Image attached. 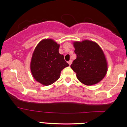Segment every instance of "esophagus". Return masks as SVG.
Listing matches in <instances>:
<instances>
[{
    "label": "esophagus",
    "instance_id": "34e87169",
    "mask_svg": "<svg viewBox=\"0 0 127 127\" xmlns=\"http://www.w3.org/2000/svg\"><path fill=\"white\" fill-rule=\"evenodd\" d=\"M71 63H72V61H71V60H70V61H68V64H69V66H70V65L71 64Z\"/></svg>",
    "mask_w": 127,
    "mask_h": 127
}]
</instances>
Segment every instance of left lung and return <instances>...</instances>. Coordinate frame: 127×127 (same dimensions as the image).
<instances>
[{
	"label": "left lung",
	"instance_id": "8db88e82",
	"mask_svg": "<svg viewBox=\"0 0 127 127\" xmlns=\"http://www.w3.org/2000/svg\"><path fill=\"white\" fill-rule=\"evenodd\" d=\"M73 46L76 59L71 67L76 73L78 80L87 86L100 82L108 71L107 61L100 46L90 40L74 41Z\"/></svg>",
	"mask_w": 127,
	"mask_h": 127
}]
</instances>
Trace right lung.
Segmentation results:
<instances>
[{"label": "right lung", "mask_w": 127, "mask_h": 127, "mask_svg": "<svg viewBox=\"0 0 127 127\" xmlns=\"http://www.w3.org/2000/svg\"><path fill=\"white\" fill-rule=\"evenodd\" d=\"M60 45L52 39H44L35 47L31 61V71L37 82L48 86L60 78L61 72L69 66L59 53Z\"/></svg>", "instance_id": "add662e5"}]
</instances>
